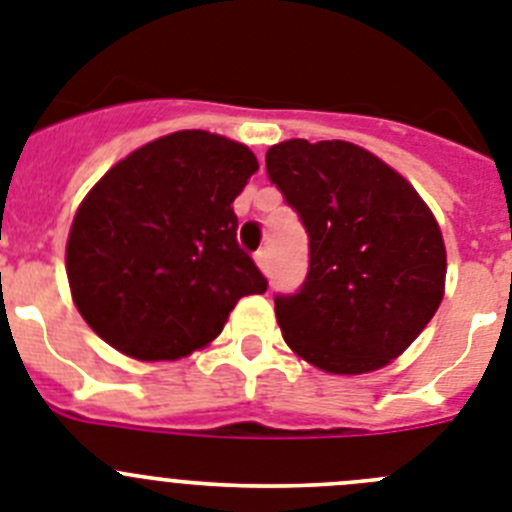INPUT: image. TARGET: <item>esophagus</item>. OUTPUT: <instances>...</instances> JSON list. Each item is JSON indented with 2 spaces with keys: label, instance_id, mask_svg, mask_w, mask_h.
I'll list each match as a JSON object with an SVG mask.
<instances>
[{
  "label": "esophagus",
  "instance_id": "esophagus-1",
  "mask_svg": "<svg viewBox=\"0 0 512 512\" xmlns=\"http://www.w3.org/2000/svg\"><path fill=\"white\" fill-rule=\"evenodd\" d=\"M253 259H256V264H259L261 271H269V259H271V256H269V251H266V248H259Z\"/></svg>",
  "mask_w": 512,
  "mask_h": 512
}]
</instances>
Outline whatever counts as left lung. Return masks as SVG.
<instances>
[{
	"label": "left lung",
	"instance_id": "1",
	"mask_svg": "<svg viewBox=\"0 0 512 512\" xmlns=\"http://www.w3.org/2000/svg\"><path fill=\"white\" fill-rule=\"evenodd\" d=\"M266 174L310 238L300 292L274 297L284 341L323 372H377L443 300L436 217L408 179L346 140H284L266 151Z\"/></svg>",
	"mask_w": 512,
	"mask_h": 512
}]
</instances>
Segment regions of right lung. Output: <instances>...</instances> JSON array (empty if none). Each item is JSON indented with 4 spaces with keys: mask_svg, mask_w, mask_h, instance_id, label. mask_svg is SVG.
Here are the masks:
<instances>
[{
    "mask_svg": "<svg viewBox=\"0 0 512 512\" xmlns=\"http://www.w3.org/2000/svg\"><path fill=\"white\" fill-rule=\"evenodd\" d=\"M256 169L243 143L179 130L94 184L71 223L66 274L102 341L138 361L182 359L220 336L241 297L264 295L233 212Z\"/></svg>",
    "mask_w": 512,
    "mask_h": 512,
    "instance_id": "add662e5",
    "label": "right lung"
}]
</instances>
